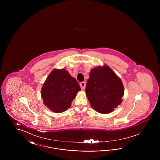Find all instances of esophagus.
Masks as SVG:
<instances>
[{
  "label": "esophagus",
  "mask_w": 160,
  "mask_h": 160,
  "mask_svg": "<svg viewBox=\"0 0 160 160\" xmlns=\"http://www.w3.org/2000/svg\"><path fill=\"white\" fill-rule=\"evenodd\" d=\"M80 86L81 89H82V90H84L85 87H86V82H82L80 84Z\"/></svg>",
  "instance_id": "34e87169"
}]
</instances>
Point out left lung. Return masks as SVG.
Masks as SVG:
<instances>
[{
  "instance_id": "1",
  "label": "left lung",
  "mask_w": 160,
  "mask_h": 160,
  "mask_svg": "<svg viewBox=\"0 0 160 160\" xmlns=\"http://www.w3.org/2000/svg\"><path fill=\"white\" fill-rule=\"evenodd\" d=\"M86 95L96 112L108 114L121 104L124 86L121 79L108 66L104 65L91 70Z\"/></svg>"
}]
</instances>
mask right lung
Returning a JSON list of instances; mask_svg holds the SVG:
<instances>
[{
	"label": "right lung",
	"mask_w": 160,
	"mask_h": 160,
	"mask_svg": "<svg viewBox=\"0 0 160 160\" xmlns=\"http://www.w3.org/2000/svg\"><path fill=\"white\" fill-rule=\"evenodd\" d=\"M81 91L76 79L65 69H54L46 78L41 95L44 105L51 111L59 113L66 111Z\"/></svg>",
	"instance_id": "obj_1"
}]
</instances>
